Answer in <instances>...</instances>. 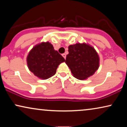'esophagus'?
Returning a JSON list of instances; mask_svg holds the SVG:
<instances>
[{
	"label": "esophagus",
	"instance_id": "1",
	"mask_svg": "<svg viewBox=\"0 0 127 127\" xmlns=\"http://www.w3.org/2000/svg\"><path fill=\"white\" fill-rule=\"evenodd\" d=\"M62 57H63L64 58L66 59V55L65 54H62Z\"/></svg>",
	"mask_w": 127,
	"mask_h": 127
}]
</instances>
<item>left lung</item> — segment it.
I'll use <instances>...</instances> for the list:
<instances>
[{"mask_svg": "<svg viewBox=\"0 0 127 127\" xmlns=\"http://www.w3.org/2000/svg\"><path fill=\"white\" fill-rule=\"evenodd\" d=\"M65 62L75 78L87 79L93 75L99 66V58L93 47L86 43H77L68 47Z\"/></svg>", "mask_w": 127, "mask_h": 127, "instance_id": "left-lung-1", "label": "left lung"}]
</instances>
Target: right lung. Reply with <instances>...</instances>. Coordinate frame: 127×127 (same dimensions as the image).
Listing matches in <instances>:
<instances>
[{
  "mask_svg": "<svg viewBox=\"0 0 127 127\" xmlns=\"http://www.w3.org/2000/svg\"><path fill=\"white\" fill-rule=\"evenodd\" d=\"M65 59L49 42L36 45L27 57L29 70L40 79L46 80L56 73L58 65L65 62Z\"/></svg>",
  "mask_w": 127,
  "mask_h": 127,
  "instance_id": "add662e5",
  "label": "right lung"
}]
</instances>
